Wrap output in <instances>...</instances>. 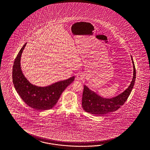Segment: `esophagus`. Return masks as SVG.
<instances>
[{"mask_svg": "<svg viewBox=\"0 0 150 150\" xmlns=\"http://www.w3.org/2000/svg\"><path fill=\"white\" fill-rule=\"evenodd\" d=\"M76 79L77 80H82L84 79V75L82 73H79L76 75Z\"/></svg>", "mask_w": 150, "mask_h": 150, "instance_id": "esophagus-1", "label": "esophagus"}]
</instances>
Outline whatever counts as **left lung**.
<instances>
[{"instance_id": "1", "label": "left lung", "mask_w": 150, "mask_h": 150, "mask_svg": "<svg viewBox=\"0 0 150 150\" xmlns=\"http://www.w3.org/2000/svg\"><path fill=\"white\" fill-rule=\"evenodd\" d=\"M132 60L134 68L133 77L130 85L127 88L114 97L106 98L98 95L94 91H91L85 85L82 100L83 109L89 113L101 115L115 112L123 105L132 92L136 79V70L132 57Z\"/></svg>"}]
</instances>
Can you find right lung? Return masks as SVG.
Segmentation results:
<instances>
[{
    "label": "right lung",
    "mask_w": 150,
    "mask_h": 150,
    "mask_svg": "<svg viewBox=\"0 0 150 150\" xmlns=\"http://www.w3.org/2000/svg\"><path fill=\"white\" fill-rule=\"evenodd\" d=\"M26 44L23 45L14 61L13 69L14 87L21 99L30 107L38 110L52 109L57 104L64 90L74 81L75 76L47 86H37L31 83L23 75L20 63L21 54Z\"/></svg>",
    "instance_id": "1"
}]
</instances>
